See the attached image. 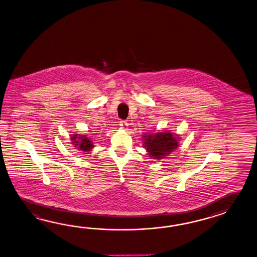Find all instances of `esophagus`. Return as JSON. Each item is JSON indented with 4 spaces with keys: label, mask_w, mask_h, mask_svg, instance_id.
<instances>
[{
    "label": "esophagus",
    "mask_w": 257,
    "mask_h": 257,
    "mask_svg": "<svg viewBox=\"0 0 257 257\" xmlns=\"http://www.w3.org/2000/svg\"><path fill=\"white\" fill-rule=\"evenodd\" d=\"M119 125H120V126L122 127V128H124V130H125L126 127H127V123H126V121H125V120H121L120 122H119Z\"/></svg>",
    "instance_id": "obj_1"
}]
</instances>
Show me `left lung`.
<instances>
[{
    "label": "left lung",
    "instance_id": "8db88e82",
    "mask_svg": "<svg viewBox=\"0 0 257 257\" xmlns=\"http://www.w3.org/2000/svg\"><path fill=\"white\" fill-rule=\"evenodd\" d=\"M144 147L152 159H161L169 156L178 147L179 138L170 132H157L155 134H145Z\"/></svg>",
    "mask_w": 257,
    "mask_h": 257
}]
</instances>
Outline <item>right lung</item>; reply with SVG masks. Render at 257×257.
<instances>
[{"label":"right lung","instance_id":"obj_1","mask_svg":"<svg viewBox=\"0 0 257 257\" xmlns=\"http://www.w3.org/2000/svg\"><path fill=\"white\" fill-rule=\"evenodd\" d=\"M72 144L75 145L74 147H77L80 151L85 152V154H88V152L91 151L94 145L91 139L88 138L86 135H78L74 134L72 136Z\"/></svg>","mask_w":257,"mask_h":257}]
</instances>
